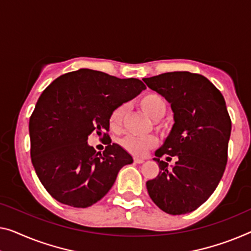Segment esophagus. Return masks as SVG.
<instances>
[{
	"label": "esophagus",
	"instance_id": "obj_1",
	"mask_svg": "<svg viewBox=\"0 0 251 251\" xmlns=\"http://www.w3.org/2000/svg\"><path fill=\"white\" fill-rule=\"evenodd\" d=\"M134 162L135 163H143L144 162V159H141V158H134Z\"/></svg>",
	"mask_w": 251,
	"mask_h": 251
}]
</instances>
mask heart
<instances>
[{"mask_svg":"<svg viewBox=\"0 0 251 251\" xmlns=\"http://www.w3.org/2000/svg\"><path fill=\"white\" fill-rule=\"evenodd\" d=\"M138 104L142 108L149 118L152 121H160L167 113V103L164 99L158 93L148 92L143 95L138 100ZM125 116V108L119 106L111 113L109 117V126L110 128L117 132L121 129L123 119ZM158 141L152 135L149 136H133L127 135L121 141L122 147L126 151L132 153L134 155L143 156L147 154L150 149L154 148Z\"/></svg>","mask_w":251,"mask_h":251,"instance_id":"obj_1","label":"heart"}]
</instances>
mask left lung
I'll use <instances>...</instances> for the list:
<instances>
[{
	"mask_svg": "<svg viewBox=\"0 0 251 251\" xmlns=\"http://www.w3.org/2000/svg\"><path fill=\"white\" fill-rule=\"evenodd\" d=\"M150 89L166 98L175 124L153 160L159 175L147 181L151 200L171 215L195 211L208 200L221 180L227 161L231 119L226 100L201 74L169 72L145 77ZM177 156L175 166L159 160Z\"/></svg>",
	"mask_w": 251,
	"mask_h": 251,
	"instance_id": "8db88e82",
	"label": "left lung"
}]
</instances>
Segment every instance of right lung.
<instances>
[{
    "instance_id": "obj_1",
    "label": "right lung",
    "mask_w": 251,
    "mask_h": 251,
    "mask_svg": "<svg viewBox=\"0 0 251 251\" xmlns=\"http://www.w3.org/2000/svg\"><path fill=\"white\" fill-rule=\"evenodd\" d=\"M147 89L138 78H118L81 69L63 74L44 90L29 121L30 155L51 197L73 207H89L109 192L119 170L133 162L107 132L116 108ZM92 132L108 145L97 153Z\"/></svg>"
}]
</instances>
